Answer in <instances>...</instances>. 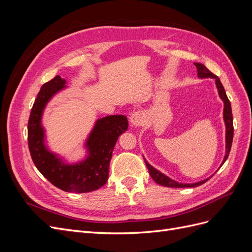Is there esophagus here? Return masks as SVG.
<instances>
[{
  "label": "esophagus",
  "mask_w": 252,
  "mask_h": 252,
  "mask_svg": "<svg viewBox=\"0 0 252 252\" xmlns=\"http://www.w3.org/2000/svg\"><path fill=\"white\" fill-rule=\"evenodd\" d=\"M144 116L141 113V112H134L132 116L130 117V123H131V126L133 127H139V126H142L144 124Z\"/></svg>",
  "instance_id": "1"
}]
</instances>
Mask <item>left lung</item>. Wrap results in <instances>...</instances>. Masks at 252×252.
Here are the masks:
<instances>
[{
	"mask_svg": "<svg viewBox=\"0 0 252 252\" xmlns=\"http://www.w3.org/2000/svg\"><path fill=\"white\" fill-rule=\"evenodd\" d=\"M196 69H197V77L201 78V79H205V78H211V79H215L216 80V84H217V87L219 90V94L220 97L222 98L223 102H224V121H225V125H226V154L223 159V163L222 165L226 162V159L229 156V152L231 149V145H232V140H233V119H232V111H231V105L229 100H228V97L226 95L225 93V89L222 85V83H220V79L217 77L216 74H213L210 70H208L207 68H206L203 64L200 63H194ZM145 163H146L147 168L149 170V174L151 175V178L154 179V181L156 183H158V185L161 186H165V187H174V188H185V187H197L204 183L207 182L209 179H206L203 180L201 182H197V183H193V184H182V183H178L175 182L171 179H169L168 177H166L165 174H163L162 172H159L158 170H157L156 168H154L146 159H145ZM220 165V166H222Z\"/></svg>",
	"mask_w": 252,
	"mask_h": 252,
	"instance_id": "left-lung-1",
	"label": "left lung"
}]
</instances>
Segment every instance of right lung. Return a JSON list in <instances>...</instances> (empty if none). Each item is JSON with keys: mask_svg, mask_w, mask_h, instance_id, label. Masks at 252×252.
<instances>
[{"mask_svg": "<svg viewBox=\"0 0 252 252\" xmlns=\"http://www.w3.org/2000/svg\"><path fill=\"white\" fill-rule=\"evenodd\" d=\"M65 84L66 81L57 75L41 87L28 120V147L37 170L52 185L66 192H90L107 182L114 145L128 129V120L125 116L98 119L85 144L86 158L77 164H66L45 146V133L41 124L45 106L66 87Z\"/></svg>", "mask_w": 252, "mask_h": 252, "instance_id": "1", "label": "right lung"}]
</instances>
